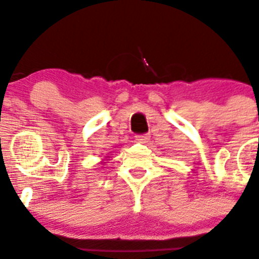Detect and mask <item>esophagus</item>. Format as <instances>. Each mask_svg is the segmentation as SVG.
<instances>
[{
    "mask_svg": "<svg viewBox=\"0 0 259 259\" xmlns=\"http://www.w3.org/2000/svg\"><path fill=\"white\" fill-rule=\"evenodd\" d=\"M135 140L139 143H147L149 140V135L148 134H143V135H137L135 137Z\"/></svg>",
    "mask_w": 259,
    "mask_h": 259,
    "instance_id": "obj_1",
    "label": "esophagus"
}]
</instances>
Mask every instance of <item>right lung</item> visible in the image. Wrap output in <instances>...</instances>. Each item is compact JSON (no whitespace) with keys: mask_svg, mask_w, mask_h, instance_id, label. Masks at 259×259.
<instances>
[{"mask_svg":"<svg viewBox=\"0 0 259 259\" xmlns=\"http://www.w3.org/2000/svg\"><path fill=\"white\" fill-rule=\"evenodd\" d=\"M107 158H109V157H107ZM101 163H102V162H101ZM104 163H105V162H104Z\"/></svg>","mask_w":259,"mask_h":259,"instance_id":"right-lung-1","label":"right lung"}]
</instances>
